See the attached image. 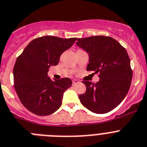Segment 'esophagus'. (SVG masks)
I'll return each mask as SVG.
<instances>
[{"label":"esophagus","instance_id":"obj_1","mask_svg":"<svg viewBox=\"0 0 147 147\" xmlns=\"http://www.w3.org/2000/svg\"><path fill=\"white\" fill-rule=\"evenodd\" d=\"M79 82H80V81H79V80H72V83H73V85H74H74H76V84L79 83Z\"/></svg>","mask_w":147,"mask_h":147}]
</instances>
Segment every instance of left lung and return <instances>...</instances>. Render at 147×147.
I'll return each mask as SVG.
<instances>
[{
  "mask_svg": "<svg viewBox=\"0 0 147 147\" xmlns=\"http://www.w3.org/2000/svg\"><path fill=\"white\" fill-rule=\"evenodd\" d=\"M76 45L88 53L87 71L99 74V82L82 81L86 91L81 103L96 114H105L122 102L131 86L132 70L127 51L113 38L96 36L76 38Z\"/></svg>",
  "mask_w": 147,
  "mask_h": 147,
  "instance_id": "obj_1",
  "label": "left lung"
}]
</instances>
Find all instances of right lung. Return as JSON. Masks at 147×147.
Wrapping results in <instances>:
<instances>
[{
  "mask_svg": "<svg viewBox=\"0 0 147 147\" xmlns=\"http://www.w3.org/2000/svg\"><path fill=\"white\" fill-rule=\"evenodd\" d=\"M76 40L51 36L37 38L18 57L13 68L14 87L27 110L47 116L59 109L64 92L71 87L72 81L69 78L53 81L47 72L51 66L58 65L61 53Z\"/></svg>",
  "mask_w": 147,
  "mask_h": 147,
  "instance_id": "right-lung-1",
  "label": "right lung"
}]
</instances>
